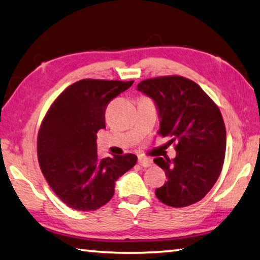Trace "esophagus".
I'll return each mask as SVG.
<instances>
[{"label":"esophagus","instance_id":"esophagus-1","mask_svg":"<svg viewBox=\"0 0 260 260\" xmlns=\"http://www.w3.org/2000/svg\"><path fill=\"white\" fill-rule=\"evenodd\" d=\"M138 162H139V165H140L143 168H148L153 165L152 160H149V158H145V157H139Z\"/></svg>","mask_w":260,"mask_h":260}]
</instances>
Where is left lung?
<instances>
[{
  "label": "left lung",
  "mask_w": 260,
  "mask_h": 260,
  "mask_svg": "<svg viewBox=\"0 0 260 260\" xmlns=\"http://www.w3.org/2000/svg\"><path fill=\"white\" fill-rule=\"evenodd\" d=\"M138 90L156 104L157 133L170 138L176 150L174 160L154 158L168 179L155 195L174 208L199 202L214 187L225 157L226 132L218 106L195 81L181 76L145 79Z\"/></svg>",
  "instance_id": "left-lung-1"
}]
</instances>
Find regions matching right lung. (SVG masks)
<instances>
[{
    "label": "right lung",
    "mask_w": 260,
    "mask_h": 260,
    "mask_svg": "<svg viewBox=\"0 0 260 260\" xmlns=\"http://www.w3.org/2000/svg\"><path fill=\"white\" fill-rule=\"evenodd\" d=\"M134 80L81 79L51 104L41 123L37 155L50 188L69 208L96 210L112 199L120 176L134 167V154L99 158L96 133L105 128L112 99Z\"/></svg>",
    "instance_id": "1"
}]
</instances>
